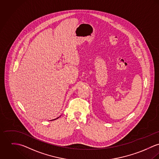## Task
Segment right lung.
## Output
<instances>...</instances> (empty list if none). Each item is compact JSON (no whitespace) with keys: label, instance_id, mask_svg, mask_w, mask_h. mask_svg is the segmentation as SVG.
Listing matches in <instances>:
<instances>
[{"label":"right lung","instance_id":"right-lung-1","mask_svg":"<svg viewBox=\"0 0 159 159\" xmlns=\"http://www.w3.org/2000/svg\"><path fill=\"white\" fill-rule=\"evenodd\" d=\"M55 120H56V119H55Z\"/></svg>","mask_w":159,"mask_h":159}]
</instances>
